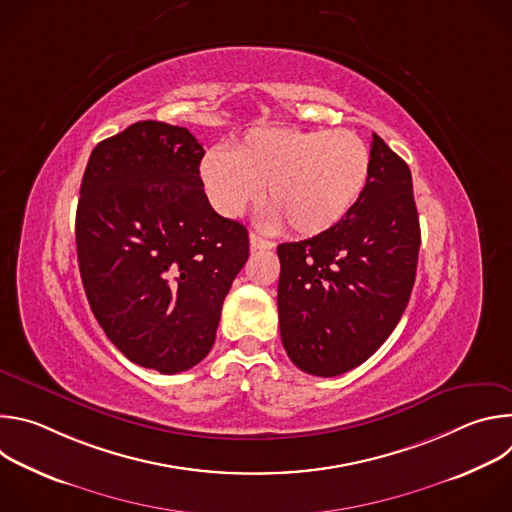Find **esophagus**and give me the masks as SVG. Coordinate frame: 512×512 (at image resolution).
I'll return each instance as SVG.
<instances>
[{
	"instance_id": "obj_1",
	"label": "esophagus",
	"mask_w": 512,
	"mask_h": 512,
	"mask_svg": "<svg viewBox=\"0 0 512 512\" xmlns=\"http://www.w3.org/2000/svg\"><path fill=\"white\" fill-rule=\"evenodd\" d=\"M249 243H251V249H253V251H257V249H273V247H275L273 241H267V239L259 237L257 233H251V235H249Z\"/></svg>"
}]
</instances>
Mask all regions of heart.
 <instances>
[{
  "label": "heart",
  "instance_id": "heart-1",
  "mask_svg": "<svg viewBox=\"0 0 512 512\" xmlns=\"http://www.w3.org/2000/svg\"><path fill=\"white\" fill-rule=\"evenodd\" d=\"M371 152L356 133L253 129L235 152L212 148L200 178L214 210L237 218L261 196L263 225L283 223L298 235H318L352 210L369 182Z\"/></svg>",
  "mask_w": 512,
  "mask_h": 512
}]
</instances>
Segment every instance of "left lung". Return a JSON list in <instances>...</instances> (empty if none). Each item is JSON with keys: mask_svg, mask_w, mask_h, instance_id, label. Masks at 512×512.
Here are the masks:
<instances>
[{"mask_svg": "<svg viewBox=\"0 0 512 512\" xmlns=\"http://www.w3.org/2000/svg\"><path fill=\"white\" fill-rule=\"evenodd\" d=\"M419 245L409 166L373 133L369 182L352 210L312 239L277 247L279 330L291 362L336 377L375 354L409 304Z\"/></svg>", "mask_w": 512, "mask_h": 512, "instance_id": "1", "label": "left lung"}]
</instances>
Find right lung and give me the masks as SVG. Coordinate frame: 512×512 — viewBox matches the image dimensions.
I'll use <instances>...</instances> for the list:
<instances>
[{"instance_id": "obj_1", "label": "right lung", "mask_w": 512, "mask_h": 512, "mask_svg": "<svg viewBox=\"0 0 512 512\" xmlns=\"http://www.w3.org/2000/svg\"><path fill=\"white\" fill-rule=\"evenodd\" d=\"M198 139L137 121L91 152L77 208L89 306L135 364L174 375L212 348L223 302L249 259L247 229L216 214Z\"/></svg>"}]
</instances>
